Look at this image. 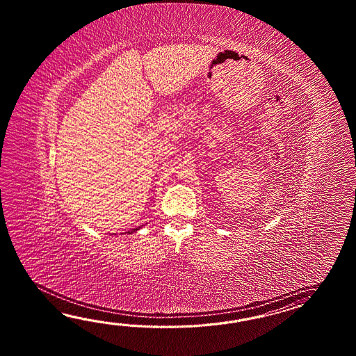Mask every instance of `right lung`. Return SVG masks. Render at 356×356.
Returning a JSON list of instances; mask_svg holds the SVG:
<instances>
[{
  "label": "right lung",
  "instance_id": "obj_1",
  "mask_svg": "<svg viewBox=\"0 0 356 356\" xmlns=\"http://www.w3.org/2000/svg\"><path fill=\"white\" fill-rule=\"evenodd\" d=\"M141 227H144V225H141V227H137L136 229H132V230H131V232H129L127 234H132V233H135V232H137V230H140ZM123 234H126V233H123Z\"/></svg>",
  "mask_w": 356,
  "mask_h": 356
}]
</instances>
